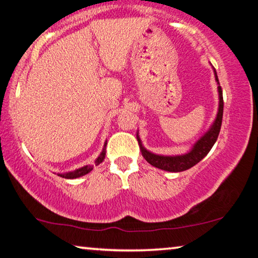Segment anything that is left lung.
Masks as SVG:
<instances>
[{"mask_svg":"<svg viewBox=\"0 0 258 258\" xmlns=\"http://www.w3.org/2000/svg\"><path fill=\"white\" fill-rule=\"evenodd\" d=\"M214 76L215 81L218 83V92H219V107H218V113L215 117L213 124L211 125L209 131L204 134V136L199 139L196 144L192 146L191 151L182 155H159V154H154L146 149L142 146V142L140 140L139 134L137 133V139L139 142L140 149L142 156L145 157V160L147 161L149 164H152L153 167L159 168L161 170H166L170 172H180L184 170H187L191 167H194L197 164L199 161H202L205 157L211 148L213 147L215 141L218 139L219 132L221 128V122H222V113H224V98H222V90L219 83L217 72L214 69Z\"/></svg>","mask_w":258,"mask_h":258,"instance_id":"8db88e82","label":"left lung"}]
</instances>
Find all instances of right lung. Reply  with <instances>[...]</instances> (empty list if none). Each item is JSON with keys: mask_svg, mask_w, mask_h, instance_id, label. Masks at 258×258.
Wrapping results in <instances>:
<instances>
[{"mask_svg": "<svg viewBox=\"0 0 258 258\" xmlns=\"http://www.w3.org/2000/svg\"><path fill=\"white\" fill-rule=\"evenodd\" d=\"M106 146V141L104 144V147H103V151L99 154L97 159L95 160V166H98L99 163H102L103 161L105 159V148ZM94 169V166H90V164H87V166H84L82 168H79L76 169V170H73V171H68V172H63V174H57V176H60V177L62 178H68V179H74V178H79V177H82V176L89 174V172Z\"/></svg>", "mask_w": 258, "mask_h": 258, "instance_id": "1", "label": "right lung"}]
</instances>
